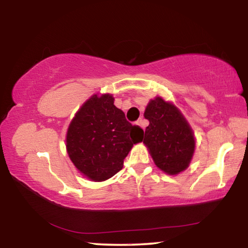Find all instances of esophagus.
Returning <instances> with one entry per match:
<instances>
[{
    "label": "esophagus",
    "instance_id": "1",
    "mask_svg": "<svg viewBox=\"0 0 248 248\" xmlns=\"http://www.w3.org/2000/svg\"><path fill=\"white\" fill-rule=\"evenodd\" d=\"M137 124L139 125V127H141V128L143 129V130H144V129H145V127H146V124H145V121H144L143 119H142V118H140L139 120L137 121Z\"/></svg>",
    "mask_w": 248,
    "mask_h": 248
}]
</instances>
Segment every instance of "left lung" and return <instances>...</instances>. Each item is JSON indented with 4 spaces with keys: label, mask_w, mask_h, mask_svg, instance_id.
Listing matches in <instances>:
<instances>
[{
    "label": "left lung",
    "mask_w": 248,
    "mask_h": 248,
    "mask_svg": "<svg viewBox=\"0 0 248 248\" xmlns=\"http://www.w3.org/2000/svg\"><path fill=\"white\" fill-rule=\"evenodd\" d=\"M150 124L145 129L143 143L159 170L177 175L189 166L194 156V131L173 103L162 97L151 99L144 111Z\"/></svg>",
    "instance_id": "1"
}]
</instances>
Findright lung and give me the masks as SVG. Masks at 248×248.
<instances>
[{
	"label": "right lung",
	"mask_w": 248,
	"mask_h": 248,
	"mask_svg": "<svg viewBox=\"0 0 248 248\" xmlns=\"http://www.w3.org/2000/svg\"><path fill=\"white\" fill-rule=\"evenodd\" d=\"M111 94H94L77 111L66 132V152L79 173L93 182H104L124 167L143 130L132 125L114 105Z\"/></svg>",
	"instance_id": "obj_1"
}]
</instances>
